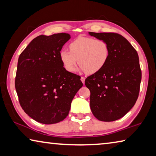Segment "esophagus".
I'll return each instance as SVG.
<instances>
[{"label":"esophagus","mask_w":156,"mask_h":156,"mask_svg":"<svg viewBox=\"0 0 156 156\" xmlns=\"http://www.w3.org/2000/svg\"><path fill=\"white\" fill-rule=\"evenodd\" d=\"M80 80L82 81V83H83V84L84 83V80H85V78H84V77H81V78H80Z\"/></svg>","instance_id":"esophagus-1"}]
</instances>
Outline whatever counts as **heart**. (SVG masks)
I'll return each mask as SVG.
<instances>
[{
	"label": "heart",
	"mask_w": 156,
	"mask_h": 156,
	"mask_svg": "<svg viewBox=\"0 0 156 156\" xmlns=\"http://www.w3.org/2000/svg\"><path fill=\"white\" fill-rule=\"evenodd\" d=\"M69 51L62 49L60 59L65 69L72 72L76 63L80 69L87 74H94L103 68L109 60L110 49L106 41L91 37L79 36L69 44Z\"/></svg>",
	"instance_id": "obj_1"
}]
</instances>
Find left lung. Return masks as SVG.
Segmentation results:
<instances>
[{"label":"left lung","instance_id":"left-lung-1","mask_svg":"<svg viewBox=\"0 0 156 156\" xmlns=\"http://www.w3.org/2000/svg\"><path fill=\"white\" fill-rule=\"evenodd\" d=\"M89 34L106 41L110 49L106 65L84 82L91 93V110L98 120L112 122L127 113L138 99L142 78L138 55L120 34Z\"/></svg>","mask_w":156,"mask_h":156}]
</instances>
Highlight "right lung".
Wrapping results in <instances>:
<instances>
[{
	"label": "right lung",
	"instance_id": "right-lung-1",
	"mask_svg": "<svg viewBox=\"0 0 156 156\" xmlns=\"http://www.w3.org/2000/svg\"><path fill=\"white\" fill-rule=\"evenodd\" d=\"M69 34L36 37L18 60L15 87L21 107L37 122L51 125L65 119L83 87L80 77L67 72L60 59Z\"/></svg>",
	"mask_w": 156,
	"mask_h": 156
}]
</instances>
